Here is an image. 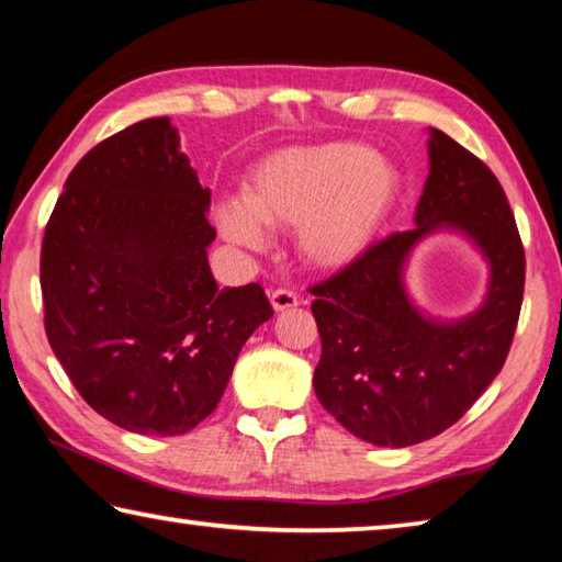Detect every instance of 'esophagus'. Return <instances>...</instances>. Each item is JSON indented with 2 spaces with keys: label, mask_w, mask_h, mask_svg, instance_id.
Returning a JSON list of instances; mask_svg holds the SVG:
<instances>
[{
  "label": "esophagus",
  "mask_w": 562,
  "mask_h": 562,
  "mask_svg": "<svg viewBox=\"0 0 562 562\" xmlns=\"http://www.w3.org/2000/svg\"><path fill=\"white\" fill-rule=\"evenodd\" d=\"M270 302H272L274 312H288V310L300 307V297L290 290H274L270 294Z\"/></svg>",
  "instance_id": "obj_1"
}]
</instances>
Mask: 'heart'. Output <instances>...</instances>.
<instances>
[{"instance_id":"1","label":"heart","mask_w":562,"mask_h":562,"mask_svg":"<svg viewBox=\"0 0 562 562\" xmlns=\"http://www.w3.org/2000/svg\"><path fill=\"white\" fill-rule=\"evenodd\" d=\"M402 195L398 168L349 140L288 146L260 158L240 201L217 207L221 233L260 250L265 227H297L300 258L315 270H345L364 258Z\"/></svg>"}]
</instances>
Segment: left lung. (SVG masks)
Wrapping results in <instances>:
<instances>
[{"label":"left lung","mask_w":562,"mask_h":562,"mask_svg":"<svg viewBox=\"0 0 562 562\" xmlns=\"http://www.w3.org/2000/svg\"><path fill=\"white\" fill-rule=\"evenodd\" d=\"M414 223L312 288L319 404L357 439L389 449L434 439L486 392L508 357L526 282L501 183L439 128H429V178ZM436 232L463 236L490 268L482 304L456 321L426 313L405 284L413 250Z\"/></svg>","instance_id":"1"}]
</instances>
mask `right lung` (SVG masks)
Masks as SVG:
<instances>
[{
	"instance_id": "right-lung-1",
	"label": "right lung",
	"mask_w": 562,
	"mask_h": 562,
	"mask_svg": "<svg viewBox=\"0 0 562 562\" xmlns=\"http://www.w3.org/2000/svg\"><path fill=\"white\" fill-rule=\"evenodd\" d=\"M207 205L164 116L91 148L46 225V337L83 402L126 431L195 429L272 317L260 284L217 288Z\"/></svg>"
}]
</instances>
